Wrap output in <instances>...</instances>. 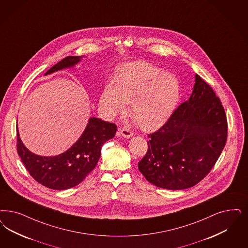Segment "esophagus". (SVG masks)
<instances>
[{"label":"esophagus","instance_id":"obj_1","mask_svg":"<svg viewBox=\"0 0 248 248\" xmlns=\"http://www.w3.org/2000/svg\"><path fill=\"white\" fill-rule=\"evenodd\" d=\"M120 135L124 138H130V137H133V133L132 131H130L127 128H120L119 130Z\"/></svg>","mask_w":248,"mask_h":248}]
</instances>
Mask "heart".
<instances>
[{"label":"heart","instance_id":"b5f03b06","mask_svg":"<svg viewBox=\"0 0 248 248\" xmlns=\"http://www.w3.org/2000/svg\"><path fill=\"white\" fill-rule=\"evenodd\" d=\"M180 97V82L169 72H162L152 64L139 61L121 68L114 85H107L100 104L109 117L124 110L141 128L151 130L163 124L174 111Z\"/></svg>","mask_w":248,"mask_h":248}]
</instances>
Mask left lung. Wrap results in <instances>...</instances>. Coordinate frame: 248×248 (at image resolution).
Instances as JSON below:
<instances>
[{"mask_svg": "<svg viewBox=\"0 0 248 248\" xmlns=\"http://www.w3.org/2000/svg\"><path fill=\"white\" fill-rule=\"evenodd\" d=\"M148 148L139 171L158 188L184 189L205 178L227 139V120L214 90L199 75L188 101L148 135Z\"/></svg>", "mask_w": 248, "mask_h": 248, "instance_id": "8db88e82", "label": "left lung"}]
</instances>
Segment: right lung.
Returning a JSON list of instances; mask_svg holds the SVG:
<instances>
[{
  "label": "right lung",
  "instance_id": "add662e5",
  "mask_svg": "<svg viewBox=\"0 0 248 248\" xmlns=\"http://www.w3.org/2000/svg\"><path fill=\"white\" fill-rule=\"evenodd\" d=\"M82 58L83 56L67 57L48 69L45 75L72 68ZM116 129L114 124L91 117L82 135L66 152L54 156H43L26 148L17 128L18 155L29 174L38 183L56 190L68 189L78 185L93 170L101 156L102 146L114 137Z\"/></svg>",
  "mask_w": 248,
  "mask_h": 248
}]
</instances>
